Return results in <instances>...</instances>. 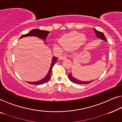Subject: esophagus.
Segmentation results:
<instances>
[{
    "label": "esophagus",
    "mask_w": 122,
    "mask_h": 122,
    "mask_svg": "<svg viewBox=\"0 0 122 122\" xmlns=\"http://www.w3.org/2000/svg\"><path fill=\"white\" fill-rule=\"evenodd\" d=\"M66 58H67L66 56H65V55H62V56H60L59 59H60V60H64V59H66Z\"/></svg>",
    "instance_id": "1"
}]
</instances>
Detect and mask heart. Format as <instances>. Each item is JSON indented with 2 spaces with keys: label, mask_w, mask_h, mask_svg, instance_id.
<instances>
[{
  "label": "heart",
  "mask_w": 122,
  "mask_h": 122,
  "mask_svg": "<svg viewBox=\"0 0 122 122\" xmlns=\"http://www.w3.org/2000/svg\"><path fill=\"white\" fill-rule=\"evenodd\" d=\"M86 36L84 34L73 32L63 36L59 42L63 49L72 50L81 45L86 40Z\"/></svg>",
  "instance_id": "1"
}]
</instances>
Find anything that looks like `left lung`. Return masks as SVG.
I'll return each instance as SVG.
<instances>
[{
	"label": "left lung",
	"instance_id": "obj_1",
	"mask_svg": "<svg viewBox=\"0 0 122 122\" xmlns=\"http://www.w3.org/2000/svg\"><path fill=\"white\" fill-rule=\"evenodd\" d=\"M93 30H94V31H95V32L96 35H97V37L100 38L102 39V40L105 41L107 42V39H106V37H105V36H104V35L103 32L99 31L95 29H93ZM68 78H69V80L71 81V82H72L73 83H75L76 84H79V85H87V84H88V83H91V82H92V81H91L87 82V81H82L78 80H77V79L75 78L74 77H73L71 72L70 73V74L68 75Z\"/></svg>",
	"mask_w": 122,
	"mask_h": 122
}]
</instances>
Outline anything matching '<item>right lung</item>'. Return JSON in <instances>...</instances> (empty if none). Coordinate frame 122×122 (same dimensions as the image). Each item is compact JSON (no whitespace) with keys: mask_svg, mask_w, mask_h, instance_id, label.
<instances>
[{"mask_svg":"<svg viewBox=\"0 0 122 122\" xmlns=\"http://www.w3.org/2000/svg\"><path fill=\"white\" fill-rule=\"evenodd\" d=\"M49 33H50V32L48 31L42 30H40V29H33V30H31L29 32V33L25 34V35H22L20 37V39H21V38H23V37H26V36H36V37H39V38L43 39V40H45V42L46 37H47V36H48V35H49ZM57 60V57H52V62H51V66H50V68L49 72H48L47 75H46V76L43 79L39 81L32 82H27V83L31 84V85H41V84L46 83V82L49 81V80L51 78V71H52V67H53V66H54V65L55 64V63L56 62Z\"/></svg>","mask_w":122,"mask_h":122,"instance_id":"add662e5","label":"right lung"}]
</instances>
